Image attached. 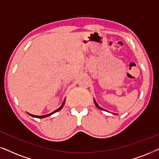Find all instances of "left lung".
I'll return each instance as SVG.
<instances>
[{
  "instance_id": "8db88e82",
  "label": "left lung",
  "mask_w": 159,
  "mask_h": 159,
  "mask_svg": "<svg viewBox=\"0 0 159 159\" xmlns=\"http://www.w3.org/2000/svg\"><path fill=\"white\" fill-rule=\"evenodd\" d=\"M94 104H95V105H96V106H97V107H98V108H100V109H101V110H104V109H103V108H102L101 107H100V106L98 105V103H96V101H95V100H94Z\"/></svg>"
}]
</instances>
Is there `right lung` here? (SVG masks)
<instances>
[{
	"mask_svg": "<svg viewBox=\"0 0 159 159\" xmlns=\"http://www.w3.org/2000/svg\"><path fill=\"white\" fill-rule=\"evenodd\" d=\"M64 104H65V101L63 102V103H62V105L60 106V107L59 108H57V109L56 110H55V111H53L52 112V113H51V114H46V115H43V116H35V115H33V114H29L30 116H34V117H37V118H44V117H46V116H50V115H51V114H54V113H56V112H57V111H59V110H61V108H62V107H63L64 106Z\"/></svg>",
	"mask_w": 159,
	"mask_h": 159,
	"instance_id": "add662e5",
	"label": "right lung"
}]
</instances>
